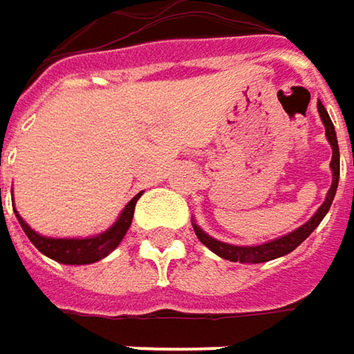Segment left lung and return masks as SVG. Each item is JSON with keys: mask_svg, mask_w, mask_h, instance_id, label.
Segmentation results:
<instances>
[{"mask_svg": "<svg viewBox=\"0 0 354 354\" xmlns=\"http://www.w3.org/2000/svg\"><path fill=\"white\" fill-rule=\"evenodd\" d=\"M319 108V115H321L322 124H324V134L326 140L333 148V160H330V170H333V182H330V188L326 192V198L321 204V208L306 220L302 226L295 228L292 232L279 236V239L268 240V242H262V244H254V246H239V244H228V242H222V240L212 239L210 234H206L196 222H192L194 226V232H196L198 240L208 246L214 254H218L220 259L230 260V262H244V264H259V262H268V260L281 259L284 254L292 252L301 242L308 239L313 234V230L321 224V220L326 216L335 194H337V186H339V174H341V158H339V142H337V132H335V126L328 118V112L324 110L321 102L317 104Z\"/></svg>", "mask_w": 354, "mask_h": 354, "instance_id": "1", "label": "left lung"}]
</instances>
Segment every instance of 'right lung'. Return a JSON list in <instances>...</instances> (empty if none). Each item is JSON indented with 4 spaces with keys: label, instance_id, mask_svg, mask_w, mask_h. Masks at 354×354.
<instances>
[{
    "label": "right lung",
    "instance_id": "add662e5",
    "mask_svg": "<svg viewBox=\"0 0 354 354\" xmlns=\"http://www.w3.org/2000/svg\"><path fill=\"white\" fill-rule=\"evenodd\" d=\"M142 194V192H140ZM140 194H136L122 210V214L118 216L114 224L95 234V236H86V239H52V236H44L39 232H35L32 226L21 218L15 210L17 222L21 224L24 232L28 234V239L32 240V244L48 259L62 262V264H92L97 260L106 259L112 250H115V246L122 242V239L126 236L132 218H134V208L136 202Z\"/></svg>",
    "mask_w": 354,
    "mask_h": 354
}]
</instances>
